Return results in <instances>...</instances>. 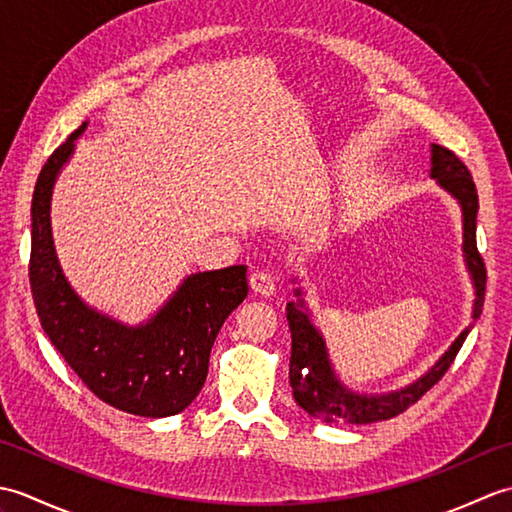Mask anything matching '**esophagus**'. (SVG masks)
I'll return each mask as SVG.
<instances>
[{"mask_svg":"<svg viewBox=\"0 0 512 512\" xmlns=\"http://www.w3.org/2000/svg\"><path fill=\"white\" fill-rule=\"evenodd\" d=\"M248 284H250V290H253L255 295L270 297L275 292V277L266 273V270H255V273H250Z\"/></svg>","mask_w":512,"mask_h":512,"instance_id":"34e87169","label":"esophagus"}]
</instances>
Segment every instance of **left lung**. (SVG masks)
<instances>
[{"instance_id":"obj_1","label":"left lung","mask_w":512,"mask_h":512,"mask_svg":"<svg viewBox=\"0 0 512 512\" xmlns=\"http://www.w3.org/2000/svg\"><path fill=\"white\" fill-rule=\"evenodd\" d=\"M431 178H436L444 191H449L462 206V226H464V262L469 268L473 286H475V303H473V321L480 319L484 306L486 290V268L484 259L477 253L475 242V220H477V189L471 178V171L464 162L453 154L451 149L442 145H431ZM295 295L301 297L297 288ZM286 319L292 334V356H290V387L297 405L308 411L312 418L323 422H347V424H369L378 420L396 418L398 413L409 409L413 402H418L427 391L447 374V369L458 356L462 343L469 336L473 323L451 343L447 352L440 356V361L433 365L427 374L420 376L416 383L405 389L389 391V394H356L347 389L336 378L332 363L325 350V341L321 332L314 328L310 314L303 306V299L290 301L286 306Z\"/></svg>"}]
</instances>
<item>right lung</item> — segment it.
I'll list each match as a JSON object with an SVG mask.
<instances>
[{
    "mask_svg": "<svg viewBox=\"0 0 512 512\" xmlns=\"http://www.w3.org/2000/svg\"><path fill=\"white\" fill-rule=\"evenodd\" d=\"M83 123L43 165L32 193L30 288L41 328L94 396L143 418L187 409L209 374V356L226 317L248 295L246 266L195 273L147 323L129 328L96 312L70 288L54 253L50 198Z\"/></svg>",
    "mask_w": 512,
    "mask_h": 512,
    "instance_id": "add662e5",
    "label": "right lung"
}]
</instances>
